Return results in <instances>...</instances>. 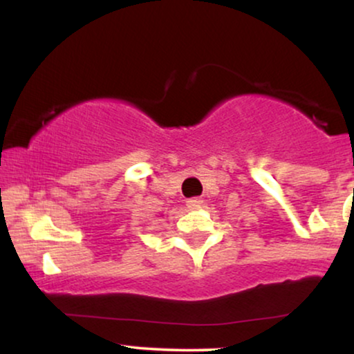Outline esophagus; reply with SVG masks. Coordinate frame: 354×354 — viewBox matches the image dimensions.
I'll return each mask as SVG.
<instances>
[{
    "label": "esophagus",
    "instance_id": "1",
    "mask_svg": "<svg viewBox=\"0 0 354 354\" xmlns=\"http://www.w3.org/2000/svg\"><path fill=\"white\" fill-rule=\"evenodd\" d=\"M187 206L190 207V209H200V207H203V200L201 198H190V200L187 201Z\"/></svg>",
    "mask_w": 354,
    "mask_h": 354
}]
</instances>
